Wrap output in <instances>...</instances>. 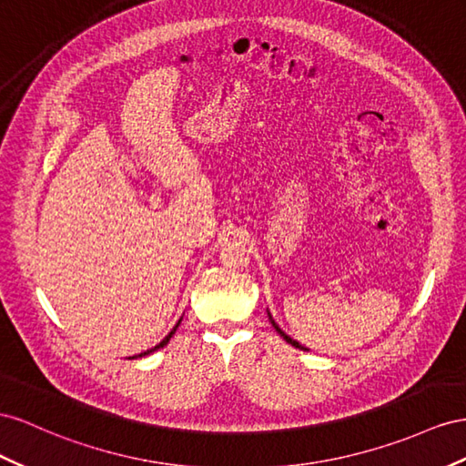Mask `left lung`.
I'll use <instances>...</instances> for the list:
<instances>
[{
	"label": "left lung",
	"mask_w": 466,
	"mask_h": 466,
	"mask_svg": "<svg viewBox=\"0 0 466 466\" xmlns=\"http://www.w3.org/2000/svg\"><path fill=\"white\" fill-rule=\"evenodd\" d=\"M272 325H274V327H276V331H279V333H280V335H282V337H284V339H286V341H288V343H290V345H294V347H296V349H304V350H308V349H306V347H301V345H299V343H298V341H294V339H290V337H288V335H286V333H284V331H280V329H279V325H276V323H274V321H272Z\"/></svg>",
	"instance_id": "1"
}]
</instances>
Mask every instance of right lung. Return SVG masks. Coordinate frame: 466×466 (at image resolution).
Wrapping results in <instances>:
<instances>
[{"label": "right lung", "mask_w": 466, "mask_h": 466, "mask_svg": "<svg viewBox=\"0 0 466 466\" xmlns=\"http://www.w3.org/2000/svg\"><path fill=\"white\" fill-rule=\"evenodd\" d=\"M178 323H180V321H178ZM176 327H178V325H176ZM176 327H174V329H172V331H170V333H168V335H167L165 339H162V341H160V343H158V345H157L155 349H150V350H147V353H141V355H137V357H145V355H150V353H153V350H157V349H160V347H165V345H167V343L170 341V337L174 335V331H176ZM137 357H131V359H137Z\"/></svg>", "instance_id": "right-lung-1"}]
</instances>
